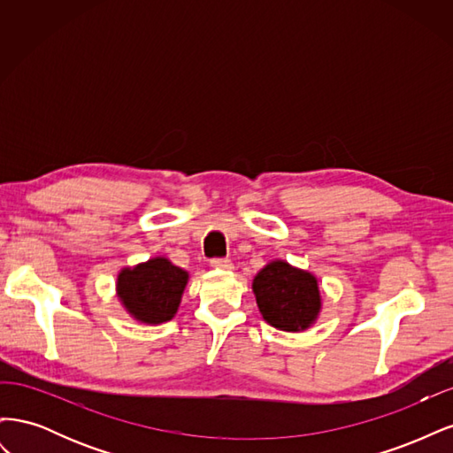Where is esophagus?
<instances>
[{
	"mask_svg": "<svg viewBox=\"0 0 453 453\" xmlns=\"http://www.w3.org/2000/svg\"><path fill=\"white\" fill-rule=\"evenodd\" d=\"M211 266L213 268H217V270H230L232 268V263H230V258H225V257H215V258H211Z\"/></svg>",
	"mask_w": 453,
	"mask_h": 453,
	"instance_id": "34e87169",
	"label": "esophagus"
}]
</instances>
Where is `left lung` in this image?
<instances>
[{
    "label": "left lung",
    "mask_w": 453,
    "mask_h": 453,
    "mask_svg": "<svg viewBox=\"0 0 453 453\" xmlns=\"http://www.w3.org/2000/svg\"><path fill=\"white\" fill-rule=\"evenodd\" d=\"M253 291L263 318L281 331H304L319 313L318 280L281 260L257 273Z\"/></svg>",
    "instance_id": "obj_1"
}]
</instances>
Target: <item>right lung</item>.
I'll use <instances>...</instances> for the list:
<instances>
[{
	"label": "right lung",
	"mask_w": 453,
	"mask_h": 453,
	"mask_svg": "<svg viewBox=\"0 0 453 453\" xmlns=\"http://www.w3.org/2000/svg\"><path fill=\"white\" fill-rule=\"evenodd\" d=\"M187 272L173 266L168 258H150L134 270L119 273L117 291L122 304L143 323L170 321L187 285Z\"/></svg>",
	"instance_id": "add662e5"
}]
</instances>
